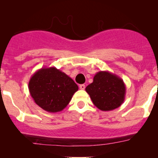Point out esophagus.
Returning <instances> with one entry per match:
<instances>
[{"mask_svg":"<svg viewBox=\"0 0 158 158\" xmlns=\"http://www.w3.org/2000/svg\"><path fill=\"white\" fill-rule=\"evenodd\" d=\"M79 88H80L81 90H85V85H79Z\"/></svg>","mask_w":158,"mask_h":158,"instance_id":"1","label":"esophagus"}]
</instances>
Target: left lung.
<instances>
[{"instance_id": "left-lung-1", "label": "left lung", "mask_w": 158, "mask_h": 158, "mask_svg": "<svg viewBox=\"0 0 158 158\" xmlns=\"http://www.w3.org/2000/svg\"><path fill=\"white\" fill-rule=\"evenodd\" d=\"M85 90L94 106L106 111L116 109L123 104L126 89L121 78L108 71H99Z\"/></svg>"}]
</instances>
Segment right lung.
I'll use <instances>...</instances> for the list:
<instances>
[{"mask_svg": "<svg viewBox=\"0 0 158 158\" xmlns=\"http://www.w3.org/2000/svg\"><path fill=\"white\" fill-rule=\"evenodd\" d=\"M28 87L36 104L50 113L66 108L79 89L71 78L55 67L37 70L30 78Z\"/></svg>", "mask_w": 158, "mask_h": 158, "instance_id": "obj_1", "label": "right lung"}]
</instances>
